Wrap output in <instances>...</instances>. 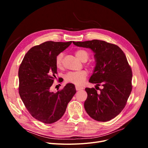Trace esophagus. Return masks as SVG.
<instances>
[{"label":"esophagus","instance_id":"34e87169","mask_svg":"<svg viewBox=\"0 0 148 148\" xmlns=\"http://www.w3.org/2000/svg\"><path fill=\"white\" fill-rule=\"evenodd\" d=\"M75 89L77 90H80L83 89V88L80 87V86H75Z\"/></svg>","mask_w":148,"mask_h":148}]
</instances>
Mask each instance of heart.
Instances as JSON below:
<instances>
[{
	"label": "heart",
	"mask_w": 148,
	"mask_h": 148,
	"mask_svg": "<svg viewBox=\"0 0 148 148\" xmlns=\"http://www.w3.org/2000/svg\"><path fill=\"white\" fill-rule=\"evenodd\" d=\"M75 54L76 57L82 62H86L89 56L88 52L83 49L77 50ZM63 56V53H61L58 54L56 58V65L58 67H60L62 65ZM87 75V72L83 70L77 72H69L65 75L64 79L66 83H73L77 86H80L86 80Z\"/></svg>",
	"instance_id": "heart-1"
}]
</instances>
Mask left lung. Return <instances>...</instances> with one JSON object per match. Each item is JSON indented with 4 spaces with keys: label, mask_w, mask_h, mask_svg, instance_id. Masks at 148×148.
<instances>
[{
    "label": "left lung",
    "mask_w": 148,
    "mask_h": 148,
    "mask_svg": "<svg viewBox=\"0 0 148 148\" xmlns=\"http://www.w3.org/2000/svg\"><path fill=\"white\" fill-rule=\"evenodd\" d=\"M73 43L90 49L95 54V66L89 82L96 84L99 91L85 89L88 94L85 110L97 121H110L125 107L132 90L133 74L126 56L118 45L101 40ZM100 85L102 89H99Z\"/></svg>",
    "instance_id": "1"
}]
</instances>
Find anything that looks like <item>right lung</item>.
<instances>
[{
	"mask_svg": "<svg viewBox=\"0 0 148 148\" xmlns=\"http://www.w3.org/2000/svg\"><path fill=\"white\" fill-rule=\"evenodd\" d=\"M72 43L47 41L31 48L18 70L19 94L29 113L44 123L58 121L75 95L74 84L68 83L54 93L50 90L57 74L56 58Z\"/></svg>",
	"mask_w": 148,
	"mask_h": 148,
	"instance_id": "add662e5",
	"label": "right lung"
}]
</instances>
